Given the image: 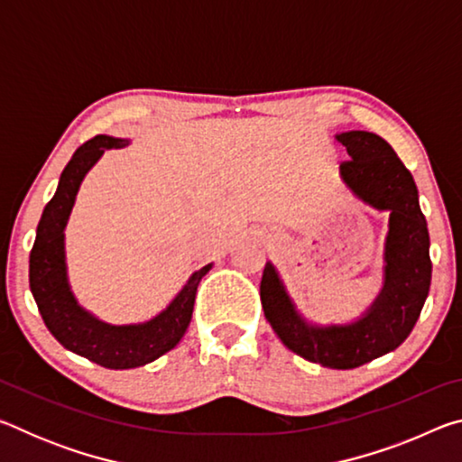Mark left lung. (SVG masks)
I'll return each instance as SVG.
<instances>
[{
	"mask_svg": "<svg viewBox=\"0 0 462 462\" xmlns=\"http://www.w3.org/2000/svg\"><path fill=\"white\" fill-rule=\"evenodd\" d=\"M336 140L350 154L340 165L342 181L365 203L389 212L381 293L356 322L314 326L300 316L279 273L267 263L261 303L267 322L295 355L330 369H356L408 338L428 297L432 261L418 187L387 140L365 130L342 132Z\"/></svg>",
	"mask_w": 462,
	"mask_h": 462,
	"instance_id": "8db88e82",
	"label": "left lung"
}]
</instances>
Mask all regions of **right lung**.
<instances>
[{
	"label": "right lung",
	"mask_w": 462,
	"mask_h": 462,
	"mask_svg": "<svg viewBox=\"0 0 462 462\" xmlns=\"http://www.w3.org/2000/svg\"><path fill=\"white\" fill-rule=\"evenodd\" d=\"M128 140L96 136L79 146L60 173L57 193L46 203L30 253V291L46 328L62 346L106 369H136L175 348L191 322L195 293L201 277L212 269L195 271L167 310L144 324L114 326L101 322L77 303L69 287L65 263V228L83 177L107 148H122Z\"/></svg>",
	"instance_id": "1"
}]
</instances>
